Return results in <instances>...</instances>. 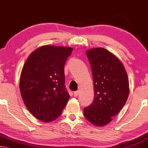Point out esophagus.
Wrapping results in <instances>:
<instances>
[{"instance_id": "1", "label": "esophagus", "mask_w": 148, "mask_h": 148, "mask_svg": "<svg viewBox=\"0 0 148 148\" xmlns=\"http://www.w3.org/2000/svg\"><path fill=\"white\" fill-rule=\"evenodd\" d=\"M79 90H77V91H75L74 92H73V95H74V96L75 97H77L79 95Z\"/></svg>"}]
</instances>
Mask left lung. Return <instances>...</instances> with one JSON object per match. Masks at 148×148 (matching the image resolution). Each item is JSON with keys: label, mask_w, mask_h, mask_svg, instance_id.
<instances>
[{"label": "left lung", "mask_w": 148, "mask_h": 148, "mask_svg": "<svg viewBox=\"0 0 148 148\" xmlns=\"http://www.w3.org/2000/svg\"><path fill=\"white\" fill-rule=\"evenodd\" d=\"M91 66L95 98L84 108V116L97 126H103L123 108L129 95L128 75L122 63L103 47L86 51Z\"/></svg>", "instance_id": "left-lung-1"}]
</instances>
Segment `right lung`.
<instances>
[{
	"label": "right lung",
	"mask_w": 148,
	"mask_h": 148,
	"mask_svg": "<svg viewBox=\"0 0 148 148\" xmlns=\"http://www.w3.org/2000/svg\"><path fill=\"white\" fill-rule=\"evenodd\" d=\"M72 47L43 45L28 56L20 79V90L29 112L44 122L60 116L69 99L64 65Z\"/></svg>",
	"instance_id": "right-lung-1"
}]
</instances>
